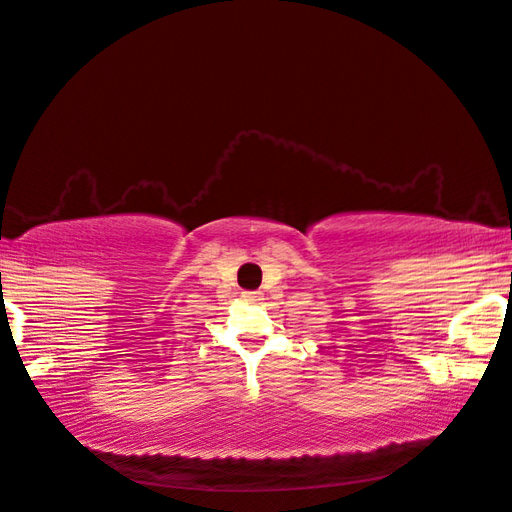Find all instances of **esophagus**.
<instances>
[{"label": "esophagus", "mask_w": 512, "mask_h": 512, "mask_svg": "<svg viewBox=\"0 0 512 512\" xmlns=\"http://www.w3.org/2000/svg\"><path fill=\"white\" fill-rule=\"evenodd\" d=\"M242 297H244V301L257 303V301H262V292H257V290H246V292H242Z\"/></svg>", "instance_id": "esophagus-1"}]
</instances>
